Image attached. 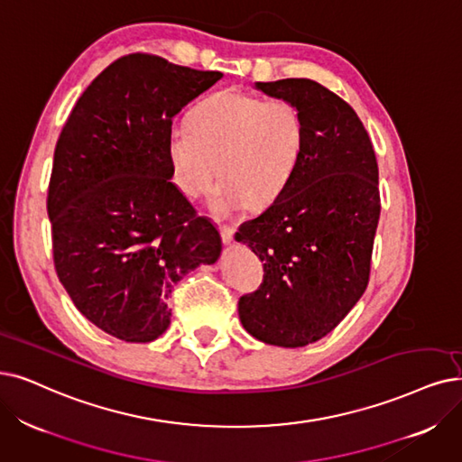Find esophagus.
I'll use <instances>...</instances> for the list:
<instances>
[{
	"instance_id": "obj_1",
	"label": "esophagus",
	"mask_w": 462,
	"mask_h": 462,
	"mask_svg": "<svg viewBox=\"0 0 462 462\" xmlns=\"http://www.w3.org/2000/svg\"><path fill=\"white\" fill-rule=\"evenodd\" d=\"M219 227V233H221V241H224L226 245L233 243V236H235V227L227 226V224H217Z\"/></svg>"
}]
</instances>
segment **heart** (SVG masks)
I'll list each match as a JSON object with an SVG mask.
<instances>
[{
  "mask_svg": "<svg viewBox=\"0 0 462 462\" xmlns=\"http://www.w3.org/2000/svg\"><path fill=\"white\" fill-rule=\"evenodd\" d=\"M307 145L301 109L288 100H265L219 90L197 104L189 123L169 131L174 186L188 199L207 195L219 172L210 208L235 214L263 210L288 189Z\"/></svg>",
  "mask_w": 462,
  "mask_h": 462,
  "instance_id": "b5f03b06",
  "label": "heart"
}]
</instances>
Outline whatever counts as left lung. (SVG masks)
<instances>
[{
  "label": "left lung",
  "mask_w": 462,
  "mask_h": 462,
  "mask_svg": "<svg viewBox=\"0 0 462 462\" xmlns=\"http://www.w3.org/2000/svg\"><path fill=\"white\" fill-rule=\"evenodd\" d=\"M255 88L301 109L307 145L281 199L235 235L265 271L262 286L238 300V317L252 337L295 348L328 336L365 291L379 169L355 109L320 83L281 79Z\"/></svg>",
  "instance_id": "left-lung-1"
}]
</instances>
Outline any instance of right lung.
<instances>
[{
	"instance_id": "obj_1",
	"label": "right lung",
	"mask_w": 462,
	"mask_h": 462,
	"mask_svg": "<svg viewBox=\"0 0 462 462\" xmlns=\"http://www.w3.org/2000/svg\"><path fill=\"white\" fill-rule=\"evenodd\" d=\"M224 78L134 52L79 97L54 150L47 212L54 269L106 334L150 343L171 324L172 288L212 265L221 236L172 183V117Z\"/></svg>"
}]
</instances>
